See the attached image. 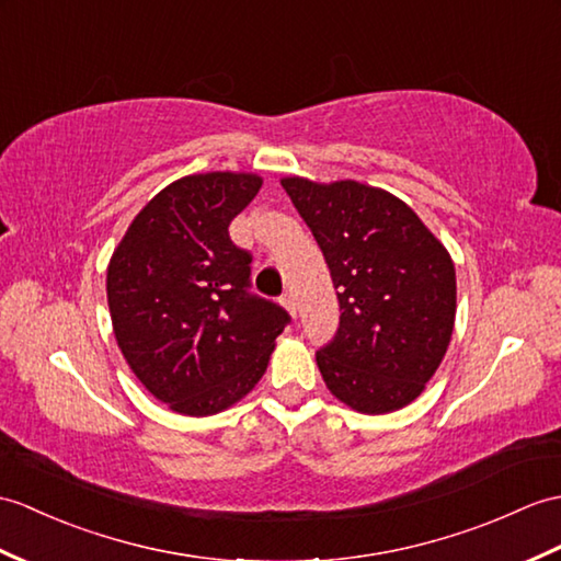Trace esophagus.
<instances>
[{"mask_svg":"<svg viewBox=\"0 0 561 561\" xmlns=\"http://www.w3.org/2000/svg\"><path fill=\"white\" fill-rule=\"evenodd\" d=\"M279 304L296 318V296H294V294H284V296L279 298Z\"/></svg>","mask_w":561,"mask_h":561,"instance_id":"1","label":"esophagus"}]
</instances>
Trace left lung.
Returning <instances> with one entry per match:
<instances>
[{
    "label": "left lung",
    "mask_w": 561,
    "mask_h": 561,
    "mask_svg": "<svg viewBox=\"0 0 561 561\" xmlns=\"http://www.w3.org/2000/svg\"><path fill=\"white\" fill-rule=\"evenodd\" d=\"M316 237L340 301V328L316 351L330 392L360 413H389L423 392L447 354L457 312L449 253L392 193L282 179Z\"/></svg>",
    "instance_id": "obj_1"
}]
</instances>
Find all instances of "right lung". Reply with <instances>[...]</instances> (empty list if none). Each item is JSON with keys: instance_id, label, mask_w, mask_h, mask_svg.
Wrapping results in <instances>:
<instances>
[{"instance_id": "right-lung-1", "label": "right lung", "mask_w": 561, "mask_h": 561, "mask_svg": "<svg viewBox=\"0 0 561 561\" xmlns=\"http://www.w3.org/2000/svg\"><path fill=\"white\" fill-rule=\"evenodd\" d=\"M263 181L210 172L169 184L128 227L107 270L122 354L176 413L210 415L249 394L291 316L251 291L253 255L229 225Z\"/></svg>"}]
</instances>
